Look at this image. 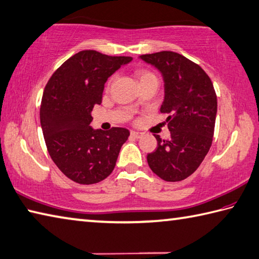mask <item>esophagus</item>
<instances>
[{"label": "esophagus", "mask_w": 259, "mask_h": 259, "mask_svg": "<svg viewBox=\"0 0 259 259\" xmlns=\"http://www.w3.org/2000/svg\"><path fill=\"white\" fill-rule=\"evenodd\" d=\"M131 136L133 139H140L143 136V133H141V132H136V131H131Z\"/></svg>", "instance_id": "1"}]
</instances>
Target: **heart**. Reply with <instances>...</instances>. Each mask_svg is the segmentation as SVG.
<instances>
[{"label":"heart","instance_id":"1","mask_svg":"<svg viewBox=\"0 0 259 259\" xmlns=\"http://www.w3.org/2000/svg\"><path fill=\"white\" fill-rule=\"evenodd\" d=\"M151 76H154V74H152V73L151 72H149V71H141L140 73H139V79H140V81H142V80H144V79H146V77H151ZM113 80H114V77H111V79L108 81V84H107V87H110V84H111V82H113Z\"/></svg>","mask_w":259,"mask_h":259}]
</instances>
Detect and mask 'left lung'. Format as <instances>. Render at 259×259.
Masks as SVG:
<instances>
[{
	"mask_svg": "<svg viewBox=\"0 0 259 259\" xmlns=\"http://www.w3.org/2000/svg\"><path fill=\"white\" fill-rule=\"evenodd\" d=\"M140 58L162 74L164 100L160 111L169 115L165 121L170 139L155 135L158 146L146 157L149 167L165 182H180L199 167L212 145L215 90L205 71L178 53L163 51Z\"/></svg>",
	"mask_w": 259,
	"mask_h": 259,
	"instance_id": "left-lung-1",
	"label": "left lung"
}]
</instances>
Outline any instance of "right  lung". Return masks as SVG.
<instances>
[{
    "mask_svg": "<svg viewBox=\"0 0 259 259\" xmlns=\"http://www.w3.org/2000/svg\"><path fill=\"white\" fill-rule=\"evenodd\" d=\"M132 60L82 51L63 63L47 82L40 106L44 139L54 163L73 182L96 184L113 172L130 132L94 130L91 111L101 104L108 77Z\"/></svg>",
    "mask_w": 259,
    "mask_h": 259,
    "instance_id": "add662e5",
    "label": "right lung"
}]
</instances>
